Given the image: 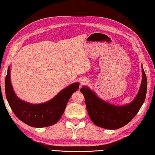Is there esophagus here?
<instances>
[{
    "instance_id": "1",
    "label": "esophagus",
    "mask_w": 155,
    "mask_h": 155,
    "mask_svg": "<svg viewBox=\"0 0 155 155\" xmlns=\"http://www.w3.org/2000/svg\"><path fill=\"white\" fill-rule=\"evenodd\" d=\"M81 84H84V82H82V83H81Z\"/></svg>"
}]
</instances>
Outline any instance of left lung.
Here are the masks:
<instances>
[{"label":"left lung","instance_id":"8db88e82","mask_svg":"<svg viewBox=\"0 0 155 155\" xmlns=\"http://www.w3.org/2000/svg\"><path fill=\"white\" fill-rule=\"evenodd\" d=\"M142 82L137 97L131 103L116 106L102 101L87 87L80 91L84 95L89 116L97 126L107 130H116L127 125L137 115L143 104L147 92V78L142 67Z\"/></svg>","mask_w":155,"mask_h":155}]
</instances>
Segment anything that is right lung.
<instances>
[{
    "label": "right lung",
    "instance_id": "1",
    "mask_svg": "<svg viewBox=\"0 0 155 155\" xmlns=\"http://www.w3.org/2000/svg\"><path fill=\"white\" fill-rule=\"evenodd\" d=\"M79 83L68 86L46 103L32 104L18 99L11 84L9 68L5 77V94L12 110L19 120L34 127L53 125L62 116L71 96L79 89Z\"/></svg>",
    "mask_w": 155,
    "mask_h": 155
}]
</instances>
